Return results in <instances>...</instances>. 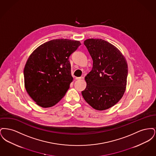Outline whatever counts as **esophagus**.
Segmentation results:
<instances>
[{"label": "esophagus", "instance_id": "1", "mask_svg": "<svg viewBox=\"0 0 156 156\" xmlns=\"http://www.w3.org/2000/svg\"><path fill=\"white\" fill-rule=\"evenodd\" d=\"M82 79H83V76H81V77H76V78H75V80H82Z\"/></svg>", "mask_w": 156, "mask_h": 156}]
</instances>
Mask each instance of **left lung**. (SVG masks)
<instances>
[{
    "label": "left lung",
    "mask_w": 156,
    "mask_h": 156,
    "mask_svg": "<svg viewBox=\"0 0 156 156\" xmlns=\"http://www.w3.org/2000/svg\"><path fill=\"white\" fill-rule=\"evenodd\" d=\"M93 60L82 91L85 101L97 111L108 109L122 98L127 85L128 67L125 56L110 43L99 38L84 41Z\"/></svg>",
    "instance_id": "left-lung-1"
}]
</instances>
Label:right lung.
<instances>
[{"mask_svg": "<svg viewBox=\"0 0 156 156\" xmlns=\"http://www.w3.org/2000/svg\"><path fill=\"white\" fill-rule=\"evenodd\" d=\"M81 44L76 40L55 39L30 54L24 68V87L37 105L50 108L64 97L73 80L69 57Z\"/></svg>", "mask_w": 156, "mask_h": 156, "instance_id": "add662e5", "label": "right lung"}]
</instances>
